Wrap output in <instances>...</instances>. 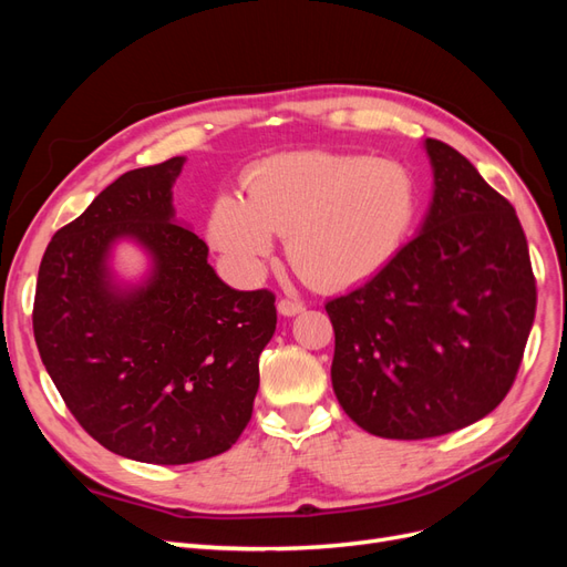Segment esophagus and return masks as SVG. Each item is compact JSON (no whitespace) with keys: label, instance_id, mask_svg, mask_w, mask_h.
I'll use <instances>...</instances> for the list:
<instances>
[{"label":"esophagus","instance_id":"obj_1","mask_svg":"<svg viewBox=\"0 0 567 567\" xmlns=\"http://www.w3.org/2000/svg\"><path fill=\"white\" fill-rule=\"evenodd\" d=\"M277 307H279V315H284V317H296L305 310V305L293 300V298H281Z\"/></svg>","mask_w":567,"mask_h":567}]
</instances>
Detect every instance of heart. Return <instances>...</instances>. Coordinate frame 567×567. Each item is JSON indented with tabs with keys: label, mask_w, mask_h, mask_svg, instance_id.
Instances as JSON below:
<instances>
[{
	"label": "heart",
	"mask_w": 567,
	"mask_h": 567,
	"mask_svg": "<svg viewBox=\"0 0 567 567\" xmlns=\"http://www.w3.org/2000/svg\"><path fill=\"white\" fill-rule=\"evenodd\" d=\"M246 198L221 194L208 238L244 277H255L288 234L290 265L317 288H348L383 271L416 225V177L398 161L290 151L257 163Z\"/></svg>",
	"instance_id": "1"
}]
</instances>
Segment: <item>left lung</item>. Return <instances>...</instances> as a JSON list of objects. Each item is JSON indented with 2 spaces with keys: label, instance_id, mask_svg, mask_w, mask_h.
<instances>
[{
  "label": "left lung",
  "instance_id": "8db88e82",
  "mask_svg": "<svg viewBox=\"0 0 567 567\" xmlns=\"http://www.w3.org/2000/svg\"><path fill=\"white\" fill-rule=\"evenodd\" d=\"M423 146L435 186L421 231L364 286L326 302L336 398L388 440L447 435L499 406L537 307L513 205L452 146Z\"/></svg>",
  "mask_w": 567,
  "mask_h": 567
}]
</instances>
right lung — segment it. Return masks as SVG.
<instances>
[{
  "label": "right lung",
  "mask_w": 567,
  "mask_h": 567,
  "mask_svg": "<svg viewBox=\"0 0 567 567\" xmlns=\"http://www.w3.org/2000/svg\"><path fill=\"white\" fill-rule=\"evenodd\" d=\"M184 156L130 169L59 229L38 274L32 329L65 406L125 458L182 466L227 452L250 421L260 359L277 329L269 290H236L208 246L175 219ZM120 240L150 255L120 282Z\"/></svg>",
  "instance_id": "1"
}]
</instances>
